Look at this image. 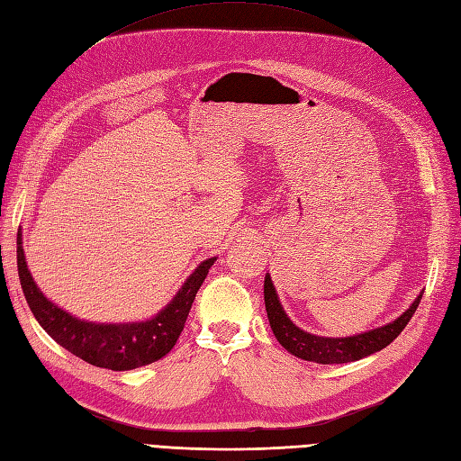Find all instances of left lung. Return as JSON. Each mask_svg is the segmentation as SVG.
Here are the masks:
<instances>
[{"label": "left lung", "instance_id": "8db88e82", "mask_svg": "<svg viewBox=\"0 0 461 461\" xmlns=\"http://www.w3.org/2000/svg\"><path fill=\"white\" fill-rule=\"evenodd\" d=\"M420 303L421 294L411 303V306L402 316L387 325H383V328L352 337H320L296 328V325L287 318L284 306H281L277 299L270 274H266L264 279V304L266 312H268L272 331L279 340V345L293 356H296V358L316 364H347L366 358V356L374 352H379L402 333V330L415 314V310H418Z\"/></svg>", "mask_w": 461, "mask_h": 461}]
</instances>
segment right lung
Returning a JSON list of instances; mask_svg holds the SVG:
<instances>
[{"mask_svg":"<svg viewBox=\"0 0 461 461\" xmlns=\"http://www.w3.org/2000/svg\"><path fill=\"white\" fill-rule=\"evenodd\" d=\"M214 260L216 257L201 262L197 270L185 279L182 289L176 293L170 304L162 308L155 318L131 323H95L68 314L67 310L59 308L43 296L28 272L23 233H17L19 279L24 299L38 323L55 343L74 356L92 366L113 371H128L153 364L172 350L177 337L184 331L195 294Z\"/></svg>","mask_w":461,"mask_h":461,"instance_id":"obj_1","label":"right lung"}]
</instances>
